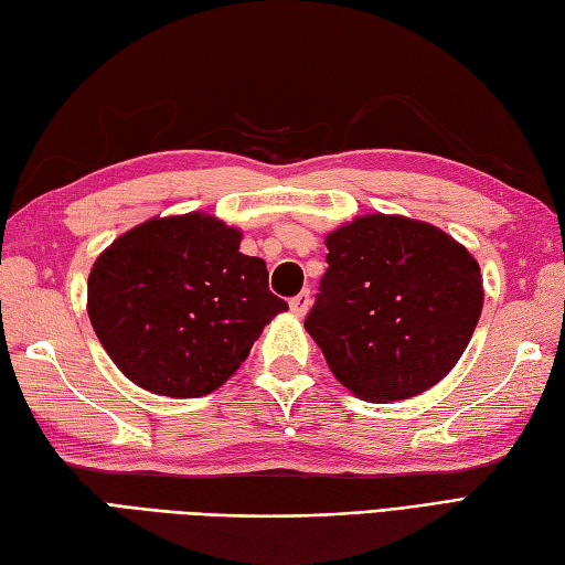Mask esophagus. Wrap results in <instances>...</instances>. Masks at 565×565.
<instances>
[{
    "mask_svg": "<svg viewBox=\"0 0 565 565\" xmlns=\"http://www.w3.org/2000/svg\"><path fill=\"white\" fill-rule=\"evenodd\" d=\"M289 306H291L296 316H306L308 308H310V291H301L298 296H294Z\"/></svg>",
    "mask_w": 565,
    "mask_h": 565,
    "instance_id": "esophagus-1",
    "label": "esophagus"
}]
</instances>
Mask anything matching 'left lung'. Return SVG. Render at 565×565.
Wrapping results in <instances>:
<instances>
[{"label": "left lung", "mask_w": 565, "mask_h": 565, "mask_svg": "<svg viewBox=\"0 0 565 565\" xmlns=\"http://www.w3.org/2000/svg\"><path fill=\"white\" fill-rule=\"evenodd\" d=\"M306 330L342 386L405 401L459 362L483 308L481 267L439 227L364 215L330 233Z\"/></svg>", "instance_id": "obj_1"}]
</instances>
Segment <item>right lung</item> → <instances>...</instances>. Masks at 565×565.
Masks as SVG:
<instances>
[{
  "instance_id": "1",
  "label": "right lung",
  "mask_w": 565,
  "mask_h": 565,
  "mask_svg": "<svg viewBox=\"0 0 565 565\" xmlns=\"http://www.w3.org/2000/svg\"><path fill=\"white\" fill-rule=\"evenodd\" d=\"M211 215L152 218L94 262L89 320L102 347L140 388L199 398L245 362L284 298L267 264Z\"/></svg>"
}]
</instances>
